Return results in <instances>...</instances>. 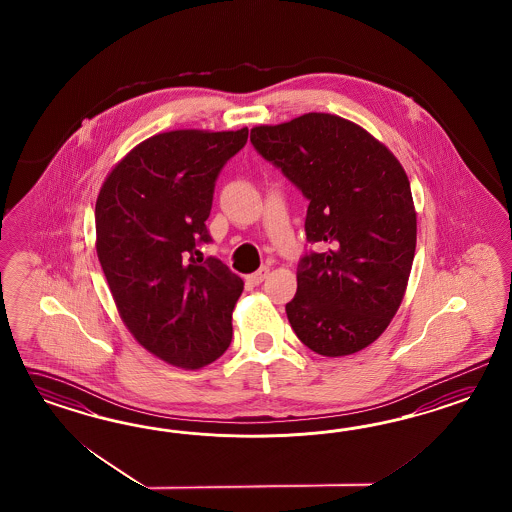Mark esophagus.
<instances>
[{"label":"esophagus","instance_id":"1","mask_svg":"<svg viewBox=\"0 0 512 512\" xmlns=\"http://www.w3.org/2000/svg\"><path fill=\"white\" fill-rule=\"evenodd\" d=\"M268 274H270V268L263 266V268H259L255 274L248 276V283H251V285H261L264 279L268 278Z\"/></svg>","mask_w":512,"mask_h":512}]
</instances>
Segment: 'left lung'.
<instances>
[{"label": "left lung", "instance_id": "1", "mask_svg": "<svg viewBox=\"0 0 512 512\" xmlns=\"http://www.w3.org/2000/svg\"><path fill=\"white\" fill-rule=\"evenodd\" d=\"M251 144L310 201L306 238L323 251L296 268L287 317L323 357L362 351L402 304L417 248V212L400 161L366 129L310 112L251 129Z\"/></svg>", "mask_w": 512, "mask_h": 512}]
</instances>
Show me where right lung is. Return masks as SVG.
Returning <instances> with one entry per match:
<instances>
[{
    "instance_id": "1",
    "label": "right lung",
    "mask_w": 512,
    "mask_h": 512,
    "mask_svg": "<svg viewBox=\"0 0 512 512\" xmlns=\"http://www.w3.org/2000/svg\"><path fill=\"white\" fill-rule=\"evenodd\" d=\"M246 142L248 127L159 133L110 171L95 202L97 257L124 325L184 370L214 362L233 340L244 281L199 246L212 242L217 176Z\"/></svg>"
}]
</instances>
